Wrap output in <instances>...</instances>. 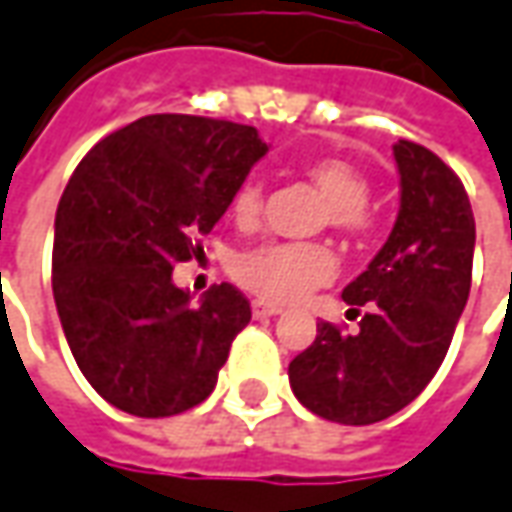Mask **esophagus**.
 Listing matches in <instances>:
<instances>
[{"label": "esophagus", "instance_id": "obj_1", "mask_svg": "<svg viewBox=\"0 0 512 512\" xmlns=\"http://www.w3.org/2000/svg\"><path fill=\"white\" fill-rule=\"evenodd\" d=\"M250 310H253V318H256V321L273 318V315H279L281 312L276 304H264V301H253V307H250Z\"/></svg>", "mask_w": 512, "mask_h": 512}]
</instances>
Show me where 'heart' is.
<instances>
[{"label": "heart", "mask_w": 512, "mask_h": 512, "mask_svg": "<svg viewBox=\"0 0 512 512\" xmlns=\"http://www.w3.org/2000/svg\"><path fill=\"white\" fill-rule=\"evenodd\" d=\"M310 180L324 197L327 211L324 222L346 236H360L369 231V180L358 168L338 157H321L304 168ZM264 194L256 180H245L236 188L231 200V214L236 225L253 228L262 216ZM335 273V259L324 245H281L267 242L256 248L242 250L231 264V276L242 284L250 296L270 304H290L304 298L310 290L327 284Z\"/></svg>", "instance_id": "b5f03b06"}]
</instances>
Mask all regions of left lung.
Wrapping results in <instances>:
<instances>
[{
  "instance_id": "obj_1",
  "label": "left lung",
  "mask_w": 512,
  "mask_h": 512,
  "mask_svg": "<svg viewBox=\"0 0 512 512\" xmlns=\"http://www.w3.org/2000/svg\"><path fill=\"white\" fill-rule=\"evenodd\" d=\"M400 211L386 245L344 287L355 335L327 321L290 363V386L312 414L372 425L406 408L437 375L468 304L476 222L465 185L420 143L397 140Z\"/></svg>"
}]
</instances>
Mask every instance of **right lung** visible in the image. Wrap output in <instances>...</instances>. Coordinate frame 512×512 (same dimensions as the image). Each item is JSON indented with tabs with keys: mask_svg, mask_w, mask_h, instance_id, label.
I'll use <instances>...</instances> for the list:
<instances>
[{
	"mask_svg": "<svg viewBox=\"0 0 512 512\" xmlns=\"http://www.w3.org/2000/svg\"><path fill=\"white\" fill-rule=\"evenodd\" d=\"M267 154L253 126L146 115L72 171L56 211L53 298L89 386L126 414L171 417L214 392L250 304L216 284L200 304L171 281Z\"/></svg>",
	"mask_w": 512,
	"mask_h": 512,
	"instance_id": "1",
	"label": "right lung"
}]
</instances>
